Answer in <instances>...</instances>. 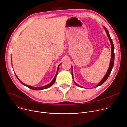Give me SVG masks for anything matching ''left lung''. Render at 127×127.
Returning <instances> with one entry per match:
<instances>
[{
    "mask_svg": "<svg viewBox=\"0 0 127 127\" xmlns=\"http://www.w3.org/2000/svg\"><path fill=\"white\" fill-rule=\"evenodd\" d=\"M105 31H106V34H107V37L108 38V39H109L110 40V41L111 42V47H112V53H111V62H110V66H109V68H108V69L106 72V74L105 75L104 77H103V78L99 82V83L96 85V87H97L98 86H100L101 85H102L105 81L107 79V78L108 77V76H109L110 74H111V72L112 71V70L113 68V66H114V60H115V53H114V44H113V41H112V40L110 37V35L109 34V32H108L107 30L104 27ZM73 72H72V77H73ZM74 83L78 86H79L76 83H75L74 82Z\"/></svg>",
    "mask_w": 127,
    "mask_h": 127,
    "instance_id": "8db88e82",
    "label": "left lung"
}]
</instances>
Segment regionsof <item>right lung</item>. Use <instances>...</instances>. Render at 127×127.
I'll return each instance as SVG.
<instances>
[{"label": "right lung", "mask_w": 127, "mask_h": 127, "mask_svg": "<svg viewBox=\"0 0 127 127\" xmlns=\"http://www.w3.org/2000/svg\"><path fill=\"white\" fill-rule=\"evenodd\" d=\"M59 65L58 66V69H57V73H56V75H55V77H54V78L53 79V80L49 84H48V85H45V86H42V87H32V86H30V85H27V84H25V83H24L23 82H22L19 78H18V77L16 76V77L17 78V79L19 80V81L23 84V85H25V86H27L28 87H29V88H31V89H33V90H42V89H46V88H49L50 86H51L54 83H55V80H56V76H57V74H58V69H59Z\"/></svg>", "instance_id": "add662e5"}]
</instances>
